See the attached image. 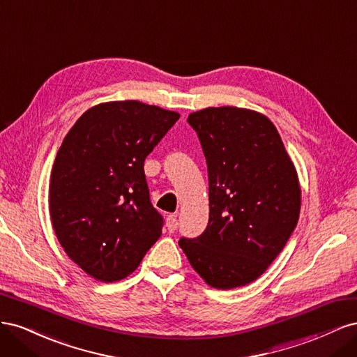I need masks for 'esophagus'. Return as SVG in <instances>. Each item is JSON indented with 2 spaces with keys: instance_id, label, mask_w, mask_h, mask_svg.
Here are the masks:
<instances>
[{
  "instance_id": "34e87169",
  "label": "esophagus",
  "mask_w": 357,
  "mask_h": 357,
  "mask_svg": "<svg viewBox=\"0 0 357 357\" xmlns=\"http://www.w3.org/2000/svg\"><path fill=\"white\" fill-rule=\"evenodd\" d=\"M177 225H178L177 215L176 214H169L168 218H167V228H168V231L169 232H174L177 229Z\"/></svg>"
}]
</instances>
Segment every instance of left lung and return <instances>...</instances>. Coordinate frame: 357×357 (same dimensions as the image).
<instances>
[{
  "label": "left lung",
  "instance_id": "1",
  "mask_svg": "<svg viewBox=\"0 0 357 357\" xmlns=\"http://www.w3.org/2000/svg\"><path fill=\"white\" fill-rule=\"evenodd\" d=\"M207 160L210 215L197 238L178 245L215 289L261 277L295 231L301 188L273 122L238 107H208L188 117Z\"/></svg>",
  "mask_w": 357,
  "mask_h": 357
}]
</instances>
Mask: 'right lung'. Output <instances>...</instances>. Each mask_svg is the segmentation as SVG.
I'll return each instance as SVG.
<instances>
[{
  "label": "right lung",
  "instance_id": "add662e5",
  "mask_svg": "<svg viewBox=\"0 0 357 357\" xmlns=\"http://www.w3.org/2000/svg\"><path fill=\"white\" fill-rule=\"evenodd\" d=\"M178 117L139 101L104 102L63 138L49 183L52 226L71 261L100 282L132 274L162 234L144 160Z\"/></svg>",
  "mask_w": 357,
  "mask_h": 357
}]
</instances>
